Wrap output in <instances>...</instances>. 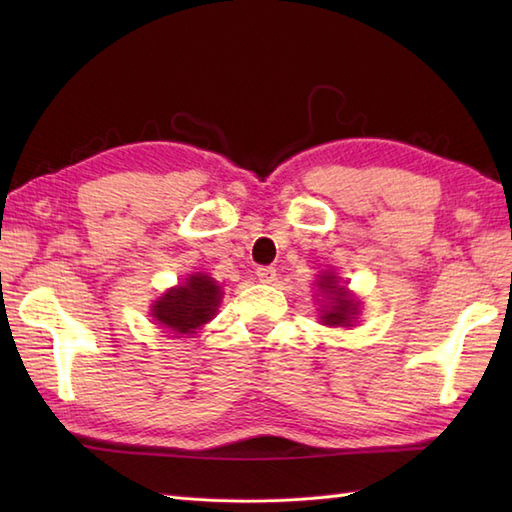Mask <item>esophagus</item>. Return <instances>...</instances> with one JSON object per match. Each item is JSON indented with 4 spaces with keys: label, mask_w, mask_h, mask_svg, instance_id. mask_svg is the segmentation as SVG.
I'll return each instance as SVG.
<instances>
[{
    "label": "esophagus",
    "mask_w": 512,
    "mask_h": 512,
    "mask_svg": "<svg viewBox=\"0 0 512 512\" xmlns=\"http://www.w3.org/2000/svg\"><path fill=\"white\" fill-rule=\"evenodd\" d=\"M257 279L262 281V284H273L277 279V270L273 266H259L257 268Z\"/></svg>",
    "instance_id": "obj_1"
}]
</instances>
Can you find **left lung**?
Returning <instances> with one entry per match:
<instances>
[{
	"label": "left lung",
	"mask_w": 512,
	"mask_h": 512,
	"mask_svg": "<svg viewBox=\"0 0 512 512\" xmlns=\"http://www.w3.org/2000/svg\"><path fill=\"white\" fill-rule=\"evenodd\" d=\"M334 275H323L319 281V288L325 295V299H330V306L323 310V321L325 325H352V319L356 314V303L347 297V290L336 284Z\"/></svg>",
	"instance_id": "8db88e82"
}]
</instances>
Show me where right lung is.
<instances>
[{
    "label": "right lung",
    "instance_id": "1",
    "mask_svg": "<svg viewBox=\"0 0 512 512\" xmlns=\"http://www.w3.org/2000/svg\"><path fill=\"white\" fill-rule=\"evenodd\" d=\"M220 299V286L211 277L193 275L184 281V286L173 288L165 297H160L151 314L171 332L193 334L213 319Z\"/></svg>",
    "mask_w": 512,
    "mask_h": 512
}]
</instances>
